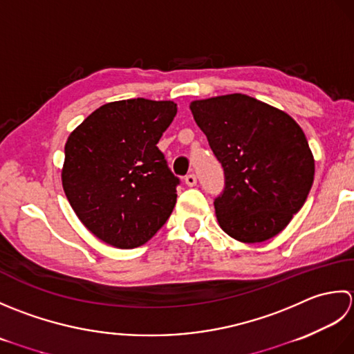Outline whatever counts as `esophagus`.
<instances>
[{"instance_id": "1", "label": "esophagus", "mask_w": 354, "mask_h": 354, "mask_svg": "<svg viewBox=\"0 0 354 354\" xmlns=\"http://www.w3.org/2000/svg\"><path fill=\"white\" fill-rule=\"evenodd\" d=\"M185 183H186L187 186H196V185H197V177L194 176V174H187V176L185 177Z\"/></svg>"}]
</instances>
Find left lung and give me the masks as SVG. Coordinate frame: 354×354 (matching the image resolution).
<instances>
[{
	"label": "left lung",
	"instance_id": "obj_1",
	"mask_svg": "<svg viewBox=\"0 0 354 354\" xmlns=\"http://www.w3.org/2000/svg\"><path fill=\"white\" fill-rule=\"evenodd\" d=\"M192 116L225 169L214 201L220 227L241 243H263L306 203L315 158L287 113L241 93L194 100Z\"/></svg>",
	"mask_w": 354,
	"mask_h": 354
}]
</instances>
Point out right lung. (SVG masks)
<instances>
[{"label":"right lung","mask_w":354,"mask_h":354,"mask_svg":"<svg viewBox=\"0 0 354 354\" xmlns=\"http://www.w3.org/2000/svg\"><path fill=\"white\" fill-rule=\"evenodd\" d=\"M176 114L172 100H116L68 136L64 192L82 225L113 248L145 244L176 206L180 180L157 148Z\"/></svg>","instance_id":"1"}]
</instances>
